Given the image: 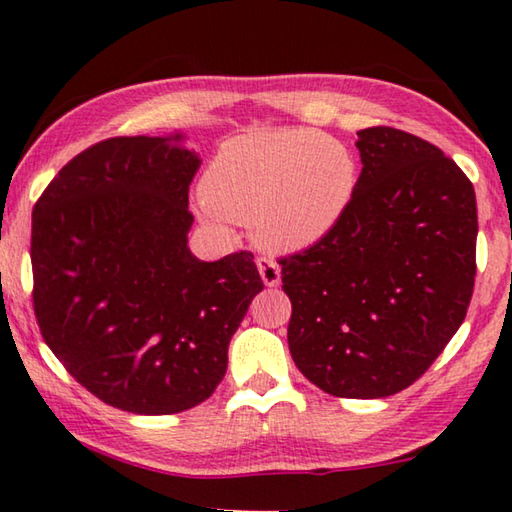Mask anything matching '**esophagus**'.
Instances as JSON below:
<instances>
[{
  "label": "esophagus",
  "instance_id": "1",
  "mask_svg": "<svg viewBox=\"0 0 512 512\" xmlns=\"http://www.w3.org/2000/svg\"><path fill=\"white\" fill-rule=\"evenodd\" d=\"M257 271L266 287H277L282 282V271L273 257H257Z\"/></svg>",
  "mask_w": 512,
  "mask_h": 512
}]
</instances>
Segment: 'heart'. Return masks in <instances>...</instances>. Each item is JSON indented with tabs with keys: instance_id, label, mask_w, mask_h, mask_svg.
Here are the masks:
<instances>
[{
	"instance_id": "1",
	"label": "heart",
	"mask_w": 512,
	"mask_h": 512,
	"mask_svg": "<svg viewBox=\"0 0 512 512\" xmlns=\"http://www.w3.org/2000/svg\"><path fill=\"white\" fill-rule=\"evenodd\" d=\"M357 189V162L332 135L305 128L253 131L225 142L203 178L210 214L253 225L275 250L318 244Z\"/></svg>"
}]
</instances>
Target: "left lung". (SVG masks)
<instances>
[{
	"mask_svg": "<svg viewBox=\"0 0 512 512\" xmlns=\"http://www.w3.org/2000/svg\"><path fill=\"white\" fill-rule=\"evenodd\" d=\"M357 135L343 219L280 264L298 370L329 395L377 400L422 377L461 327L479 225L472 183L438 146L388 126Z\"/></svg>",
	"mask_w": 512,
	"mask_h": 512,
	"instance_id": "obj_1",
	"label": "left lung"
}]
</instances>
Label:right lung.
Instances as JSON below:
<instances>
[{
    "label": "right lung",
    "mask_w": 512,
    "mask_h": 512,
    "mask_svg": "<svg viewBox=\"0 0 512 512\" xmlns=\"http://www.w3.org/2000/svg\"><path fill=\"white\" fill-rule=\"evenodd\" d=\"M198 167L183 133L112 137L69 160L33 207L42 339L121 411L169 415L205 402L264 289L253 253L201 262L189 250Z\"/></svg>",
    "instance_id": "obj_1"
}]
</instances>
